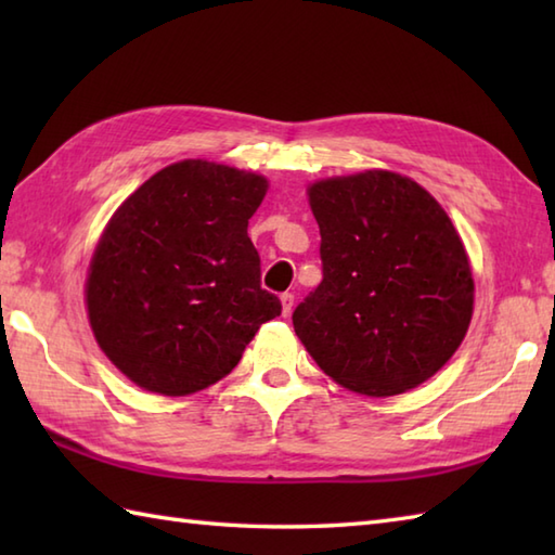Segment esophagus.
I'll use <instances>...</instances> for the list:
<instances>
[{
  "mask_svg": "<svg viewBox=\"0 0 555 555\" xmlns=\"http://www.w3.org/2000/svg\"><path fill=\"white\" fill-rule=\"evenodd\" d=\"M293 293H284V296H281V312H284V317H288L291 314V310H293Z\"/></svg>",
  "mask_w": 555,
  "mask_h": 555,
  "instance_id": "obj_1",
  "label": "esophagus"
}]
</instances>
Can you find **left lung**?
<instances>
[{
  "instance_id": "1",
  "label": "left lung",
  "mask_w": 555,
  "mask_h": 555,
  "mask_svg": "<svg viewBox=\"0 0 555 555\" xmlns=\"http://www.w3.org/2000/svg\"><path fill=\"white\" fill-rule=\"evenodd\" d=\"M322 284L293 326L324 374L386 398L439 372L473 320L465 245L441 205L393 171L317 181Z\"/></svg>"
}]
</instances>
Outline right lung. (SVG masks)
Masks as SVG:
<instances>
[{
    "instance_id": "1",
    "label": "right lung",
    "mask_w": 555,
    "mask_h": 555,
    "mask_svg": "<svg viewBox=\"0 0 555 555\" xmlns=\"http://www.w3.org/2000/svg\"><path fill=\"white\" fill-rule=\"evenodd\" d=\"M267 179L205 159L176 162L114 211L92 255V334L116 367L162 396L203 391L281 314L259 284L247 219Z\"/></svg>"
}]
</instances>
